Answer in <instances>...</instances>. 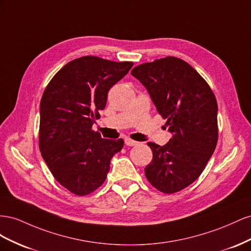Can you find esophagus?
Segmentation results:
<instances>
[{"label":"esophagus","mask_w":251,"mask_h":251,"mask_svg":"<svg viewBox=\"0 0 251 251\" xmlns=\"http://www.w3.org/2000/svg\"><path fill=\"white\" fill-rule=\"evenodd\" d=\"M125 144H126L127 146H135V145H138V142H135V141H133V140H131V139L126 138V139H125Z\"/></svg>","instance_id":"obj_1"}]
</instances>
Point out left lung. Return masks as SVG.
<instances>
[{"mask_svg": "<svg viewBox=\"0 0 251 251\" xmlns=\"http://www.w3.org/2000/svg\"><path fill=\"white\" fill-rule=\"evenodd\" d=\"M131 75L145 86L156 110L166 119L173 138L152 142L148 182L164 193L187 187L203 173L218 143V103L211 88L188 63L166 56L134 67Z\"/></svg>", "mask_w": 251, "mask_h": 251, "instance_id": "1", "label": "left lung"}]
</instances>
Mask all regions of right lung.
Returning <instances> with one entry per match:
<instances>
[{
    "label": "right lung",
    "instance_id": "1",
    "mask_svg": "<svg viewBox=\"0 0 251 251\" xmlns=\"http://www.w3.org/2000/svg\"><path fill=\"white\" fill-rule=\"evenodd\" d=\"M132 65L82 56L61 68L42 96V156L55 180L76 196L89 195L104 183L111 157L124 146L122 139H102L92 125L105 108L109 89Z\"/></svg>",
    "mask_w": 251,
    "mask_h": 251
}]
</instances>
